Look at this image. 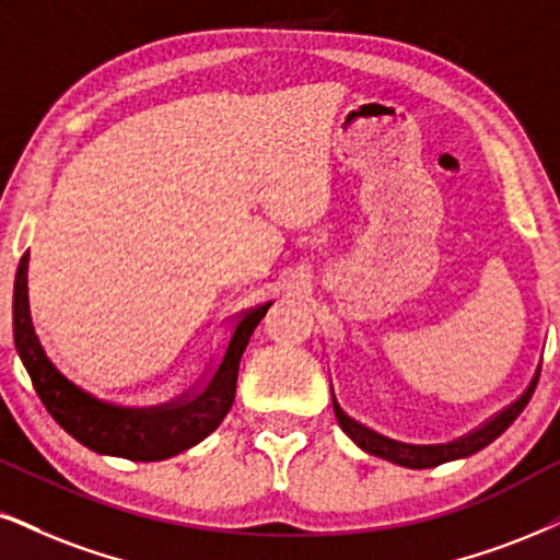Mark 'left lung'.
Segmentation results:
<instances>
[{
  "label": "left lung",
  "instance_id": "left-lung-1",
  "mask_svg": "<svg viewBox=\"0 0 560 560\" xmlns=\"http://www.w3.org/2000/svg\"><path fill=\"white\" fill-rule=\"evenodd\" d=\"M537 378H540V369L535 371L533 382H529L527 389H524L512 405L503 407L501 412H495L491 420H486V423L475 428V431L465 433V436H459L454 441H446V444H405V441L382 436V433H376L374 428L358 423L355 418H350L348 412L340 407V402H337L335 389H332V405H335L337 423H340L342 431L348 433V436L353 439L355 444L363 448V452L374 454V457L395 462V465L410 467V470H425V467L444 465V462L470 457V454L480 452V448H486L491 441L499 439L501 433L514 423L516 416L524 410V405L529 402V397H533V392L537 386Z\"/></svg>",
  "mask_w": 560,
  "mask_h": 560
}]
</instances>
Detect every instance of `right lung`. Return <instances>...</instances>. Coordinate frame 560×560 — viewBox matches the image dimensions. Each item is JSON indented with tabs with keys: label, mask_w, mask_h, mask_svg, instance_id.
Wrapping results in <instances>:
<instances>
[{
	"label": "right lung",
	"mask_w": 560,
	"mask_h": 560,
	"mask_svg": "<svg viewBox=\"0 0 560 560\" xmlns=\"http://www.w3.org/2000/svg\"><path fill=\"white\" fill-rule=\"evenodd\" d=\"M27 267H31V254L25 252L18 267L15 299H12L15 348L40 402L69 436L108 457L158 462L186 452L223 423L236 397L241 355L272 301L238 316L220 363L210 371V376L199 378V384L182 397L153 407H124L98 399L69 382L46 355L31 314Z\"/></svg>",
	"instance_id": "obj_1"
}]
</instances>
